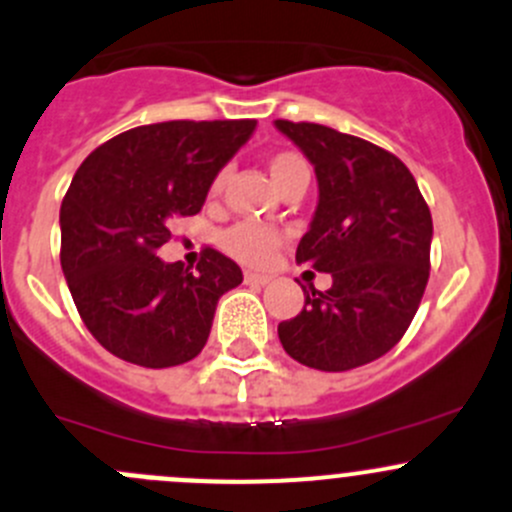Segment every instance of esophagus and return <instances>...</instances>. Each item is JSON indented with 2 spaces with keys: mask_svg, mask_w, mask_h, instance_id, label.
I'll return each mask as SVG.
<instances>
[{
  "mask_svg": "<svg viewBox=\"0 0 512 512\" xmlns=\"http://www.w3.org/2000/svg\"><path fill=\"white\" fill-rule=\"evenodd\" d=\"M270 280H272L270 275H260V272H245L247 285H267Z\"/></svg>",
  "mask_w": 512,
  "mask_h": 512,
  "instance_id": "1",
  "label": "esophagus"
}]
</instances>
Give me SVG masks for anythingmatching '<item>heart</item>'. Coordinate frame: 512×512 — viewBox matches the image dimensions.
<instances>
[{"instance_id":"obj_1","label":"heart","mask_w":512,"mask_h":512,"mask_svg":"<svg viewBox=\"0 0 512 512\" xmlns=\"http://www.w3.org/2000/svg\"><path fill=\"white\" fill-rule=\"evenodd\" d=\"M267 170H270L272 182L275 187H280L282 182L290 180L292 175H300L307 172L305 160L295 152H277L267 162ZM227 170H220L215 175V180L210 182V195L217 197L225 187ZM282 245V232L275 227L260 225V222H237V225L227 227L220 235V247L232 257V260L242 262V265L250 267H265L267 262L275 257V252Z\"/></svg>"}]
</instances>
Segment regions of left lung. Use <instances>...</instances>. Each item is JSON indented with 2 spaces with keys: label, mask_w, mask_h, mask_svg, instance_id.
<instances>
[{
  "label": "left lung",
  "mask_w": 512,
  "mask_h": 512,
  "mask_svg": "<svg viewBox=\"0 0 512 512\" xmlns=\"http://www.w3.org/2000/svg\"><path fill=\"white\" fill-rule=\"evenodd\" d=\"M317 175V210L295 260L330 272L305 290L300 315L277 325L292 360L325 372L367 365L393 350L430 277L433 217L408 167L360 137L275 119Z\"/></svg>",
  "instance_id": "left-lung-1"
}]
</instances>
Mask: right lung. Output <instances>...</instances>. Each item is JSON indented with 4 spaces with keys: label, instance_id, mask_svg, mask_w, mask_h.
<instances>
[{
    "label": "right lung",
    "instance_id": "right-lung-1",
    "mask_svg": "<svg viewBox=\"0 0 512 512\" xmlns=\"http://www.w3.org/2000/svg\"><path fill=\"white\" fill-rule=\"evenodd\" d=\"M255 119L157 122L99 145L62 200V272L79 317L112 355L175 367L202 352L217 300L242 282L207 247L197 270L162 262L175 217L197 215L210 182L255 132Z\"/></svg>",
    "mask_w": 512,
    "mask_h": 512
}]
</instances>
